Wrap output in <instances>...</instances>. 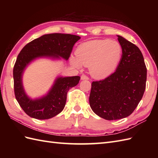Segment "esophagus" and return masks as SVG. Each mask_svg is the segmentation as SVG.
<instances>
[{
	"label": "esophagus",
	"mask_w": 158,
	"mask_h": 158,
	"mask_svg": "<svg viewBox=\"0 0 158 158\" xmlns=\"http://www.w3.org/2000/svg\"><path fill=\"white\" fill-rule=\"evenodd\" d=\"M81 80H88L89 77L85 75H82L81 77Z\"/></svg>",
	"instance_id": "esophagus-1"
}]
</instances>
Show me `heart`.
I'll return each instance as SVG.
<instances>
[{"label": "heart", "mask_w": 158, "mask_h": 158, "mask_svg": "<svg viewBox=\"0 0 158 158\" xmlns=\"http://www.w3.org/2000/svg\"><path fill=\"white\" fill-rule=\"evenodd\" d=\"M76 57L70 58V64L81 68L89 66L90 74L96 79H105L114 72L122 58V48L118 42L109 39L92 40L80 44Z\"/></svg>", "instance_id": "heart-1"}]
</instances>
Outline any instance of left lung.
Here are the masks:
<instances>
[{
	"instance_id": "left-lung-1",
	"label": "left lung",
	"mask_w": 158,
	"mask_h": 158,
	"mask_svg": "<svg viewBox=\"0 0 158 158\" xmlns=\"http://www.w3.org/2000/svg\"><path fill=\"white\" fill-rule=\"evenodd\" d=\"M122 56L115 72L100 81H93L89 105L97 115L106 120L129 116L145 92L147 68L139 48L121 36Z\"/></svg>"
}]
</instances>
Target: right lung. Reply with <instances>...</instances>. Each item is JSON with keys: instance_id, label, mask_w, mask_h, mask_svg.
<instances>
[{"instance_id": "add662e5", "label": "right lung", "mask_w": 158, "mask_h": 158, "mask_svg": "<svg viewBox=\"0 0 158 158\" xmlns=\"http://www.w3.org/2000/svg\"><path fill=\"white\" fill-rule=\"evenodd\" d=\"M81 39L77 35L53 33L41 36L23 47L13 67L14 92L17 101L26 114L32 118L48 119L62 111L66 105L67 92L76 86L79 76L60 77L47 95L32 100L26 95L22 84L26 67L35 59L41 57L68 60L75 43Z\"/></svg>"}]
</instances>
